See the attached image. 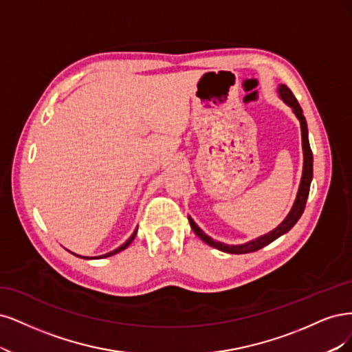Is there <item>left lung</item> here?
<instances>
[{
    "label": "left lung",
    "mask_w": 352,
    "mask_h": 352,
    "mask_svg": "<svg viewBox=\"0 0 352 352\" xmlns=\"http://www.w3.org/2000/svg\"><path fill=\"white\" fill-rule=\"evenodd\" d=\"M278 92H279V98L285 102V104L292 108L294 114L297 116L298 121H300V126H301V139H302V155H304V164H302V175H301V183L298 187V192H297V197L296 201H294L292 209L289 210V213L287 214V218L283 219L274 231H270L262 236L256 238L253 241H248L245 244H238V245H228V244H223L219 241H214L209 235H206L203 232L199 226L196 225V222L192 221L188 217L190 225H191V230L195 231V234L201 238L203 241L206 244L218 248L221 252L225 253H231V254H245V253H253L260 250V248H263L265 245L270 244L272 241H275L276 238H279L280 235H283L285 232H288L294 225L297 223V221L301 218V214L304 212L305 208V203H307V197H309V191H310V184H311V179H313V153L310 149V143H309V130H307V122H305V118L302 116V109L298 104V100L296 99V96L292 95L291 90L285 86V85H279L278 87Z\"/></svg>",
    "instance_id": "1"
}]
</instances>
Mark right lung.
<instances>
[{"label":"right lung","mask_w":352,"mask_h":352,"mask_svg":"<svg viewBox=\"0 0 352 352\" xmlns=\"http://www.w3.org/2000/svg\"><path fill=\"white\" fill-rule=\"evenodd\" d=\"M135 234H138V228H135V231L131 234V236L129 238V240L124 243V244H121L118 248H116L114 252H109V253H107V254H102V256H96V257H86V256H77V254H74V253H72V254H74V256H77V257H82V258H104V257H109V256H114V254H117V253H120V252H122V250H126V248L131 244V241L134 240V236H135Z\"/></svg>","instance_id":"right-lung-1"}]
</instances>
